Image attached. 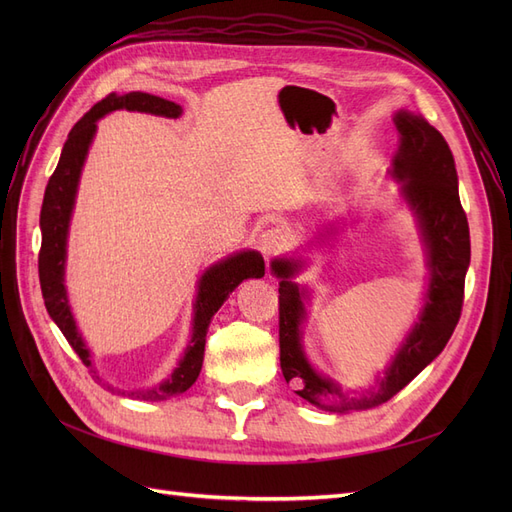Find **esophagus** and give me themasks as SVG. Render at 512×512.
Here are the masks:
<instances>
[{"instance_id":"1","label":"esophagus","mask_w":512,"mask_h":512,"mask_svg":"<svg viewBox=\"0 0 512 512\" xmlns=\"http://www.w3.org/2000/svg\"><path fill=\"white\" fill-rule=\"evenodd\" d=\"M286 241H288V235L284 228H269L262 232L260 237V250L265 256H277L280 254L284 247H286Z\"/></svg>"}]
</instances>
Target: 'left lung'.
<instances>
[{
	"instance_id": "8db88e82",
	"label": "left lung",
	"mask_w": 512,
	"mask_h": 512,
	"mask_svg": "<svg viewBox=\"0 0 512 512\" xmlns=\"http://www.w3.org/2000/svg\"><path fill=\"white\" fill-rule=\"evenodd\" d=\"M395 126L401 134L393 160V175L401 181L410 207L423 230L429 265L427 303L416 327L399 348L376 391L350 397L342 386L318 376L301 350V320L305 292L290 277L297 262L273 260L280 282V365L294 393L309 404L331 412L365 410L389 401L436 359L451 339L463 307V286L470 265V228L461 207L457 168L444 136L421 115L399 111Z\"/></svg>"
}]
</instances>
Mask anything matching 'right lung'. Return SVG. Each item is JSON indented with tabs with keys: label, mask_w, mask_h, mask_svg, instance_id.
<instances>
[{
	"label": "right lung",
	"mask_w": 512,
	"mask_h": 512,
	"mask_svg": "<svg viewBox=\"0 0 512 512\" xmlns=\"http://www.w3.org/2000/svg\"><path fill=\"white\" fill-rule=\"evenodd\" d=\"M117 108H128V111L151 113V115H162V117H173V119L181 115L179 104L158 96H151V94H143V91H130L126 96L108 94L104 100L91 106L89 111L74 123V128L68 134V141L64 143V149H61V158L57 162L55 173L51 175L49 185H46L44 190L42 211H40L42 245L38 254V273H40V288H42L46 312H49V316L55 320L59 331L64 333L72 350L79 354V359L87 367H91L89 350L83 344L81 333L76 331V324L70 314V305L66 297V288H64L66 237H68L70 213L74 207L76 185H79L81 168L87 156L89 143L96 134V121L106 113L117 111ZM262 275H265V260H262L258 252H241L218 262V265H213L203 277H200L198 297L194 307L192 342L188 350H185L179 367H175L170 378H166L162 384L153 386V389H147V391H130L128 397L145 399V401H164L168 397L188 391L196 382L200 367H203L205 339H207L211 318L222 307L228 294L243 280H247V277H262ZM108 389H111V386H108Z\"/></svg>",
	"instance_id": "add662e5"
}]
</instances>
